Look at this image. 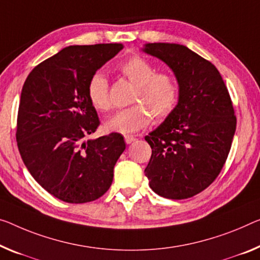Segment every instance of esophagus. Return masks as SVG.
<instances>
[{
    "label": "esophagus",
    "instance_id": "esophagus-1",
    "mask_svg": "<svg viewBox=\"0 0 260 260\" xmlns=\"http://www.w3.org/2000/svg\"><path fill=\"white\" fill-rule=\"evenodd\" d=\"M124 139H125L126 144H131V143H134L136 141V137H135V136L126 135V136H124Z\"/></svg>",
    "mask_w": 260,
    "mask_h": 260
}]
</instances>
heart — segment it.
Here are the masks:
<instances>
[{
  "label": "heart",
  "instance_id": "b5f03b06",
  "mask_svg": "<svg viewBox=\"0 0 260 260\" xmlns=\"http://www.w3.org/2000/svg\"><path fill=\"white\" fill-rule=\"evenodd\" d=\"M118 72L136 86L131 102H138L117 111L105 122L108 133L129 135L137 133L150 124L151 115L155 121L166 118L177 106L179 85L177 79L169 73H157L152 62L141 55H133L119 63ZM87 94L95 109H110L109 83L101 72L89 79Z\"/></svg>",
  "mask_w": 260,
  "mask_h": 260
}]
</instances>
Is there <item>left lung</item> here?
<instances>
[{"label": "left lung", "instance_id": "1", "mask_svg": "<svg viewBox=\"0 0 260 260\" xmlns=\"http://www.w3.org/2000/svg\"><path fill=\"white\" fill-rule=\"evenodd\" d=\"M142 50L165 62L179 85L178 105L145 136L152 149L145 175L160 197L188 199L206 189L224 165L236 131L233 102L216 67L188 47L149 43Z\"/></svg>", "mask_w": 260, "mask_h": 260}]
</instances>
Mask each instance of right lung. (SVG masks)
<instances>
[{
	"label": "right lung",
	"instance_id": "1",
	"mask_svg": "<svg viewBox=\"0 0 260 260\" xmlns=\"http://www.w3.org/2000/svg\"><path fill=\"white\" fill-rule=\"evenodd\" d=\"M122 44L74 45L36 66L23 85L16 141L26 169L61 201L101 198L113 182L114 166L125 150L121 134L85 141L100 124L87 87Z\"/></svg>",
	"mask_w": 260,
	"mask_h": 260
}]
</instances>
